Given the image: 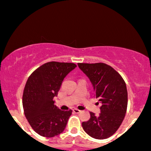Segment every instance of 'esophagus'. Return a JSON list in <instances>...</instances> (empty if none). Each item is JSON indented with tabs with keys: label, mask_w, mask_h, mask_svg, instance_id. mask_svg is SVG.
I'll list each match as a JSON object with an SVG mask.
<instances>
[{
	"label": "esophagus",
	"mask_w": 151,
	"mask_h": 151,
	"mask_svg": "<svg viewBox=\"0 0 151 151\" xmlns=\"http://www.w3.org/2000/svg\"><path fill=\"white\" fill-rule=\"evenodd\" d=\"M73 112L76 113V114H78L79 112H81V110L78 109H77V108H74L73 109Z\"/></svg>",
	"instance_id": "obj_1"
}]
</instances>
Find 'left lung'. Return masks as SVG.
Masks as SVG:
<instances>
[{
  "label": "left lung",
  "mask_w": 151,
  "mask_h": 151,
  "mask_svg": "<svg viewBox=\"0 0 151 151\" xmlns=\"http://www.w3.org/2000/svg\"><path fill=\"white\" fill-rule=\"evenodd\" d=\"M78 67L90 79L94 89V96L101 103V112L83 122L86 132L95 139L109 137L120 127L127 107L126 83L120 74L104 63H78Z\"/></svg>",
  "instance_id": "left-lung-1"
}]
</instances>
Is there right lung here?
I'll return each mask as SVG.
<instances>
[{"instance_id":"1","label":"right lung","mask_w":151,"mask_h":151,"mask_svg":"<svg viewBox=\"0 0 151 151\" xmlns=\"http://www.w3.org/2000/svg\"><path fill=\"white\" fill-rule=\"evenodd\" d=\"M76 67L72 63H45L28 78L24 89V114L32 129L41 136L53 137L63 132L72 110L62 111L53 100L64 78Z\"/></svg>"}]
</instances>
